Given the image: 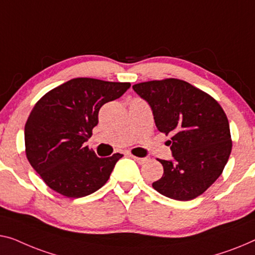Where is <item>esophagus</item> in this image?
<instances>
[{"instance_id": "1", "label": "esophagus", "mask_w": 255, "mask_h": 255, "mask_svg": "<svg viewBox=\"0 0 255 255\" xmlns=\"http://www.w3.org/2000/svg\"><path fill=\"white\" fill-rule=\"evenodd\" d=\"M130 157L134 159V160L137 162V164H144V162H146V159L145 158H139V157H136V155H130Z\"/></svg>"}]
</instances>
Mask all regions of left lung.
Instances as JSON below:
<instances>
[{
  "mask_svg": "<svg viewBox=\"0 0 255 255\" xmlns=\"http://www.w3.org/2000/svg\"><path fill=\"white\" fill-rule=\"evenodd\" d=\"M132 89L151 106L158 130L172 135L173 160L158 159L164 175L152 187L175 200L197 198L221 175L233 147L221 105L180 79L140 82Z\"/></svg>",
  "mask_w": 255,
  "mask_h": 255,
  "instance_id": "1",
  "label": "left lung"
}]
</instances>
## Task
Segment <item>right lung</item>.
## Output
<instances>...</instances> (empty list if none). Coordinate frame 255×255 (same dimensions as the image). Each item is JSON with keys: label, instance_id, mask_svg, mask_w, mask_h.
Listing matches in <instances>:
<instances>
[{"label": "right lung", "instance_id": "add662e5", "mask_svg": "<svg viewBox=\"0 0 255 255\" xmlns=\"http://www.w3.org/2000/svg\"><path fill=\"white\" fill-rule=\"evenodd\" d=\"M129 87V82L77 78L37 101L25 125V152L49 188L67 198H81L108 182L123 154L98 158L85 142L98 124L102 106Z\"/></svg>", "mask_w": 255, "mask_h": 255}]
</instances>
